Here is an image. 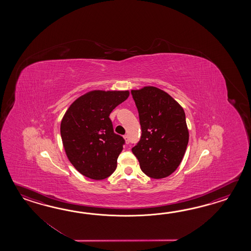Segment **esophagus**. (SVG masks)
Segmentation results:
<instances>
[{
  "label": "esophagus",
  "mask_w": 251,
  "mask_h": 251,
  "mask_svg": "<svg viewBox=\"0 0 251 251\" xmlns=\"http://www.w3.org/2000/svg\"><path fill=\"white\" fill-rule=\"evenodd\" d=\"M124 138H125V140H126V144H128L129 143H130V140H129V136H128V135L126 134V135L124 136Z\"/></svg>",
  "instance_id": "1"
}]
</instances>
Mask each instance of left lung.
<instances>
[{"label":"left lung","mask_w":251,"mask_h":251,"mask_svg":"<svg viewBox=\"0 0 251 251\" xmlns=\"http://www.w3.org/2000/svg\"><path fill=\"white\" fill-rule=\"evenodd\" d=\"M131 94L142 129L132 151L147 176H170L180 164L188 144L184 109L165 91L155 87H144Z\"/></svg>","instance_id":"obj_1"}]
</instances>
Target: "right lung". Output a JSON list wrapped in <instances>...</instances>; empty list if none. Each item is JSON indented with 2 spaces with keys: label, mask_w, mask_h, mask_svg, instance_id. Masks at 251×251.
Returning a JSON list of instances; mask_svg holds the SVG:
<instances>
[{
  "label": "right lung",
  "mask_w": 251,
  "mask_h": 251,
  "mask_svg": "<svg viewBox=\"0 0 251 251\" xmlns=\"http://www.w3.org/2000/svg\"><path fill=\"white\" fill-rule=\"evenodd\" d=\"M129 91H94L77 99L64 114L61 137L71 163L83 176L100 180L110 176L126 143L114 133L109 118Z\"/></svg>",
  "instance_id": "add662e5"
}]
</instances>
